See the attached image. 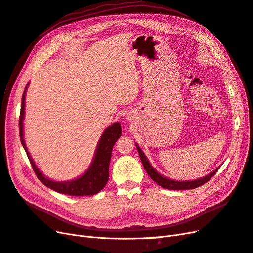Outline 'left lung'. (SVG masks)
<instances>
[{"mask_svg":"<svg viewBox=\"0 0 253 253\" xmlns=\"http://www.w3.org/2000/svg\"><path fill=\"white\" fill-rule=\"evenodd\" d=\"M135 146L136 149L139 151V155L141 158V161L143 163V167L144 169H146L148 176L154 180V181L158 184L162 186L163 189H168V190H192V189H196V187L200 186V185H204L206 182H208L209 180H210L215 174L216 171L219 169V168H217L216 169H214L213 171H211L210 174L203 177V178H199V179H195V180H190V181H179V180H172L169 179L168 177H164L161 174H159V172L154 169L153 165L149 162V160L147 159V157L145 156V154L143 153V150L140 148V146L138 144L135 143Z\"/></svg>","mask_w":253,"mask_h":253,"instance_id":"8db88e82","label":"left lung"}]
</instances>
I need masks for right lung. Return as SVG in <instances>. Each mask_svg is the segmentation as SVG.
<instances>
[{
  "label": "right lung",
  "instance_id": "obj_1",
  "mask_svg": "<svg viewBox=\"0 0 253 253\" xmlns=\"http://www.w3.org/2000/svg\"><path fill=\"white\" fill-rule=\"evenodd\" d=\"M28 83L25 86L24 93L22 95V103H21V111H20V120H19V128H20V140L22 143V146L25 153L30 159L32 167L35 170V174L37 175L38 179L49 187L50 190H54L61 194L71 195V196H90V195L97 194L102 191L109 179V164L111 159L112 148L115 142L119 140L122 134V128L119 122L113 123L112 125L108 126L103 134L100 135L99 141L97 143V147L95 149L94 157L92 159L90 167L88 168L82 176L76 179L68 180V181H55L44 176L35 164L33 158L28 153L26 144L24 141V132H23V120H24V110H25V94L27 91Z\"/></svg>",
  "mask_w": 253,
  "mask_h": 253
}]
</instances>
